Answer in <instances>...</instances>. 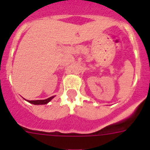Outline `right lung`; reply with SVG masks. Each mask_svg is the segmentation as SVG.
Returning a JSON list of instances; mask_svg holds the SVG:
<instances>
[{
	"label": "right lung",
	"mask_w": 150,
	"mask_h": 150,
	"mask_svg": "<svg viewBox=\"0 0 150 150\" xmlns=\"http://www.w3.org/2000/svg\"><path fill=\"white\" fill-rule=\"evenodd\" d=\"M55 98V96H52L50 98L47 99H45V100H26L28 102L30 103V104H34V105H42V104H48L49 102L52 100V99H53Z\"/></svg>",
	"instance_id": "add662e5"
}]
</instances>
